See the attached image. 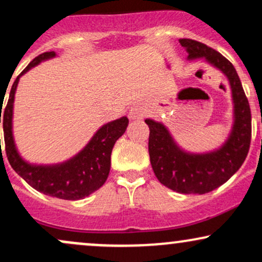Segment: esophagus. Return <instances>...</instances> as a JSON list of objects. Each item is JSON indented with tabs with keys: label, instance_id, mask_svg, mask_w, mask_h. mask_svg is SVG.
Masks as SVG:
<instances>
[{
	"label": "esophagus",
	"instance_id": "esophagus-1",
	"mask_svg": "<svg viewBox=\"0 0 262 262\" xmlns=\"http://www.w3.org/2000/svg\"><path fill=\"white\" fill-rule=\"evenodd\" d=\"M129 117L132 119H139L141 117V107L139 106H134L129 112Z\"/></svg>",
	"mask_w": 262,
	"mask_h": 262
}]
</instances>
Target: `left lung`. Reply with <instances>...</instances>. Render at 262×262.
Listing matches in <instances>:
<instances>
[{"instance_id":"left-lung-1","label":"left lung","mask_w":262,"mask_h":262,"mask_svg":"<svg viewBox=\"0 0 262 262\" xmlns=\"http://www.w3.org/2000/svg\"><path fill=\"white\" fill-rule=\"evenodd\" d=\"M187 60L204 59L229 82L233 101V125L217 149L207 152L183 150L161 122L145 119L149 125V155L155 176L162 185L185 194H203L230 179L245 161L251 141V113L235 68L221 53L192 39H180Z\"/></svg>"}]
</instances>
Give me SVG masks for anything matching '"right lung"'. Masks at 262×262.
Instances as JSON below:
<instances>
[{"instance_id":"right-lung-1","label":"right lung","mask_w":262,"mask_h":262,"mask_svg":"<svg viewBox=\"0 0 262 262\" xmlns=\"http://www.w3.org/2000/svg\"><path fill=\"white\" fill-rule=\"evenodd\" d=\"M55 56V52L40 54L29 62V65L14 80L7 106L4 110H2L1 101L0 123L2 122L4 125L6 154L12 169L29 186L47 196L77 201L90 196L106 182L111 169L112 149L116 141L124 134L129 121L127 117H122L103 124L93 134L85 148L64 162L38 165L25 160L18 152L13 138V103L18 82L20 76L28 73L32 68Z\"/></svg>"}]
</instances>
